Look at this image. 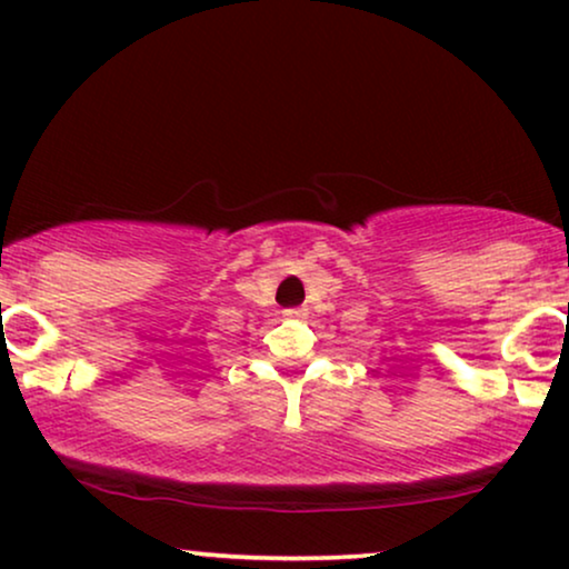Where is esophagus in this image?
Listing matches in <instances>:
<instances>
[{
  "label": "esophagus",
  "mask_w": 569,
  "mask_h": 569,
  "mask_svg": "<svg viewBox=\"0 0 569 569\" xmlns=\"http://www.w3.org/2000/svg\"><path fill=\"white\" fill-rule=\"evenodd\" d=\"M286 318H293V320H301V318H307V309L305 307H293V309H286Z\"/></svg>",
  "instance_id": "34e87169"
}]
</instances>
